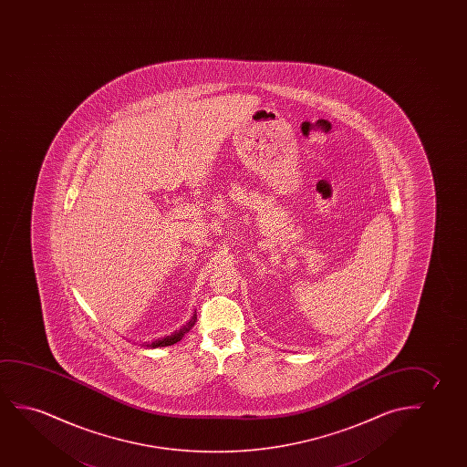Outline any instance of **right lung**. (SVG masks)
Listing matches in <instances>:
<instances>
[{"label": "right lung", "mask_w": 467, "mask_h": 467, "mask_svg": "<svg viewBox=\"0 0 467 467\" xmlns=\"http://www.w3.org/2000/svg\"><path fill=\"white\" fill-rule=\"evenodd\" d=\"M196 320H198V316H196V314H192V317L190 319V322H188L185 327H182L179 332L172 333L171 337H164V338L156 339V341H153L151 345H147V348H164V346L175 345L177 341H180V339L185 337V333L192 330V327H194Z\"/></svg>", "instance_id": "right-lung-1"}]
</instances>
